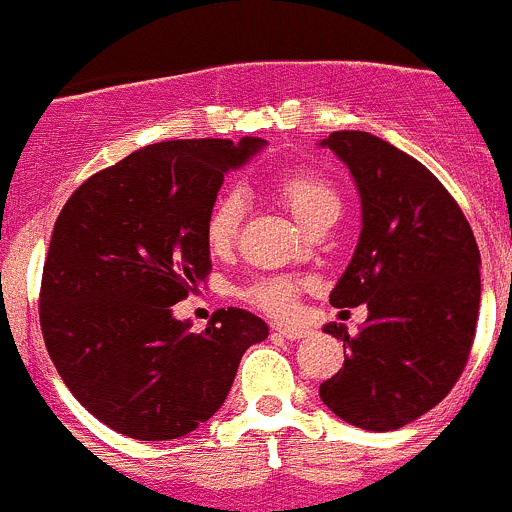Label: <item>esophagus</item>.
<instances>
[{"label":"esophagus","mask_w":512,"mask_h":512,"mask_svg":"<svg viewBox=\"0 0 512 512\" xmlns=\"http://www.w3.org/2000/svg\"><path fill=\"white\" fill-rule=\"evenodd\" d=\"M273 336L288 338V341H301L308 336V328H296V326H273Z\"/></svg>","instance_id":"1"}]
</instances>
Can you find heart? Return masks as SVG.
<instances>
[{"mask_svg":"<svg viewBox=\"0 0 512 512\" xmlns=\"http://www.w3.org/2000/svg\"><path fill=\"white\" fill-rule=\"evenodd\" d=\"M271 194L296 216L303 229L313 231L326 219L341 211V196L326 176L316 171H288L271 181ZM241 219H244V199L236 191H226L209 209L204 224V239L214 254H226L236 244ZM306 288L301 278L291 276H261L239 288V298L268 316H288L296 306L298 296Z\"/></svg>","mask_w":512,"mask_h":512,"instance_id":"b5f03b06","label":"heart"}]
</instances>
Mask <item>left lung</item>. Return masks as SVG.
I'll use <instances>...</instances> for the list:
<instances>
[{
    "mask_svg": "<svg viewBox=\"0 0 512 512\" xmlns=\"http://www.w3.org/2000/svg\"><path fill=\"white\" fill-rule=\"evenodd\" d=\"M323 146L346 161L363 206L331 303H366L368 318L356 336L323 328L348 356L318 396L351 426L396 430L438 406L468 363L480 251L458 201L421 161L368 131H333Z\"/></svg>",
    "mask_w": 512,
    "mask_h": 512,
    "instance_id": "left-lung-1",
    "label": "left lung"
}]
</instances>
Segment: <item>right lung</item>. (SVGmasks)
Wrapping results in <instances>:
<instances>
[{
  "instance_id": "obj_1",
  "label": "right lung",
  "mask_w": 512,
  "mask_h": 512,
  "mask_svg": "<svg viewBox=\"0 0 512 512\" xmlns=\"http://www.w3.org/2000/svg\"><path fill=\"white\" fill-rule=\"evenodd\" d=\"M263 141H159L84 181L54 224L39 291L49 358L79 403L136 440H171L226 401L268 326L219 308L204 333L171 306L209 278L204 224L224 174Z\"/></svg>"
}]
</instances>
